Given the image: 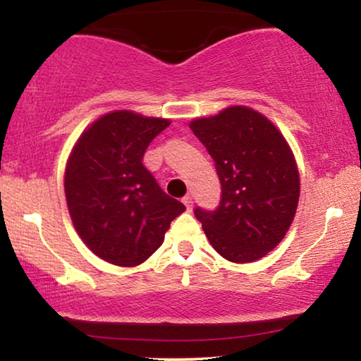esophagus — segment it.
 Listing matches in <instances>:
<instances>
[{"instance_id": "obj_1", "label": "esophagus", "mask_w": 361, "mask_h": 361, "mask_svg": "<svg viewBox=\"0 0 361 361\" xmlns=\"http://www.w3.org/2000/svg\"><path fill=\"white\" fill-rule=\"evenodd\" d=\"M182 202H184V205L187 207V210H190L192 205H194V199H192L190 195H185L184 199H182Z\"/></svg>"}]
</instances>
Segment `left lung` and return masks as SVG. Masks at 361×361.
<instances>
[{
    "label": "left lung",
    "instance_id": "left-lung-1",
    "mask_svg": "<svg viewBox=\"0 0 361 361\" xmlns=\"http://www.w3.org/2000/svg\"><path fill=\"white\" fill-rule=\"evenodd\" d=\"M189 126L214 157L221 184L215 210H194L210 245L231 263L263 258L288 233L298 209L299 171L288 141L248 106L225 108Z\"/></svg>",
    "mask_w": 361,
    "mask_h": 361
}]
</instances>
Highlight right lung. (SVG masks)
I'll list each match as a JSON object with an SVG mask.
<instances>
[{
  "label": "right lung",
  "mask_w": 361,
  "mask_h": 361,
  "mask_svg": "<svg viewBox=\"0 0 361 361\" xmlns=\"http://www.w3.org/2000/svg\"><path fill=\"white\" fill-rule=\"evenodd\" d=\"M169 125L113 111L92 123L71 152L63 180L68 214L83 243L108 263H145L185 210L142 164L149 142Z\"/></svg>",
  "instance_id": "obj_1"
}]
</instances>
